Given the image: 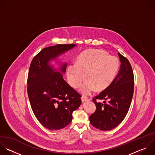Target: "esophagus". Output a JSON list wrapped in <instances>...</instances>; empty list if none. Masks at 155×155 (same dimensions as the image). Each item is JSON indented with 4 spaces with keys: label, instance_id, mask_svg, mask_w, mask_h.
<instances>
[{
    "label": "esophagus",
    "instance_id": "esophagus-1",
    "mask_svg": "<svg viewBox=\"0 0 155 155\" xmlns=\"http://www.w3.org/2000/svg\"><path fill=\"white\" fill-rule=\"evenodd\" d=\"M81 99L82 102H85V101H87L89 100V99H88V98H87V97H84V96L81 97Z\"/></svg>",
    "mask_w": 155,
    "mask_h": 155
}]
</instances>
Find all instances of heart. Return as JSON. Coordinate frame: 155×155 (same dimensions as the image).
<instances>
[{"label": "heart", "instance_id": "obj_1", "mask_svg": "<svg viewBox=\"0 0 155 155\" xmlns=\"http://www.w3.org/2000/svg\"><path fill=\"white\" fill-rule=\"evenodd\" d=\"M120 61L117 57L108 56V53L99 49H90L83 51L77 58L76 63L69 65L67 71L70 84L74 88L80 86L82 94L87 96L97 90H105L113 82L119 68Z\"/></svg>", "mask_w": 155, "mask_h": 155}]
</instances>
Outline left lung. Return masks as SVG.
<instances>
[{
    "label": "left lung",
    "instance_id": "1",
    "mask_svg": "<svg viewBox=\"0 0 155 155\" xmlns=\"http://www.w3.org/2000/svg\"><path fill=\"white\" fill-rule=\"evenodd\" d=\"M120 71L107 88L93 99L96 111L89 117L92 126L101 130H111L119 125L126 116L134 93V77L128 59L118 53ZM97 100L104 102L97 103Z\"/></svg>",
    "mask_w": 155,
    "mask_h": 155
}]
</instances>
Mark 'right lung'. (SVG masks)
<instances>
[{"mask_svg": "<svg viewBox=\"0 0 155 155\" xmlns=\"http://www.w3.org/2000/svg\"><path fill=\"white\" fill-rule=\"evenodd\" d=\"M76 45L58 44L42 49L31 61L28 77V94L38 121L50 130L71 123L72 112L81 104V95L63 79L67 64L54 71L49 61Z\"/></svg>", "mask_w": 155, "mask_h": 155, "instance_id": "obj_1", "label": "right lung"}]
</instances>
